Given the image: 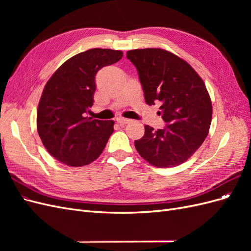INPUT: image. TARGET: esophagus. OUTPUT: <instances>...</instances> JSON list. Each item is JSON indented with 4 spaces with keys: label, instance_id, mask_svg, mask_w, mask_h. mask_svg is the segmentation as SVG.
Instances as JSON below:
<instances>
[{
    "label": "esophagus",
    "instance_id": "34e87169",
    "mask_svg": "<svg viewBox=\"0 0 251 251\" xmlns=\"http://www.w3.org/2000/svg\"><path fill=\"white\" fill-rule=\"evenodd\" d=\"M116 121H117V124H119L120 126H124V125H126V124L130 123L131 120L127 119V118H124V117H117Z\"/></svg>",
    "mask_w": 251,
    "mask_h": 251
}]
</instances>
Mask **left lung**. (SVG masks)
Here are the masks:
<instances>
[{"instance_id": "8db88e82", "label": "left lung", "mask_w": 251, "mask_h": 251, "mask_svg": "<svg viewBox=\"0 0 251 251\" xmlns=\"http://www.w3.org/2000/svg\"><path fill=\"white\" fill-rule=\"evenodd\" d=\"M126 57L138 71L148 104L159 102L158 112L166 123L162 130L144 126L143 137L135 140L139 155L156 168L185 162L208 135L212 116L209 94L192 66L160 48L136 49Z\"/></svg>"}]
</instances>
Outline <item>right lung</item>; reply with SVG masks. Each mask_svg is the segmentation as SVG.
Instances as JSON below:
<instances>
[{
  "label": "right lung",
  "mask_w": 251,
  "mask_h": 251,
  "mask_svg": "<svg viewBox=\"0 0 251 251\" xmlns=\"http://www.w3.org/2000/svg\"><path fill=\"white\" fill-rule=\"evenodd\" d=\"M119 50L94 48L72 56L53 73L41 96L37 132L48 153L66 165L79 168L100 156L114 132L113 120L86 116L94 102L95 75L117 63Z\"/></svg>",
  "instance_id": "1"
}]
</instances>
